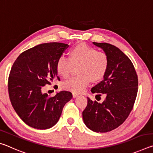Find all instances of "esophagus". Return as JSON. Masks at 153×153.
<instances>
[{
  "label": "esophagus",
  "instance_id": "obj_1",
  "mask_svg": "<svg viewBox=\"0 0 153 153\" xmlns=\"http://www.w3.org/2000/svg\"><path fill=\"white\" fill-rule=\"evenodd\" d=\"M77 96H78V94H77V93H75V92L72 93V97H73V98H76L77 97Z\"/></svg>",
  "mask_w": 153,
  "mask_h": 153
}]
</instances>
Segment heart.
I'll use <instances>...</instances> for the list:
<instances>
[{
  "mask_svg": "<svg viewBox=\"0 0 153 153\" xmlns=\"http://www.w3.org/2000/svg\"><path fill=\"white\" fill-rule=\"evenodd\" d=\"M108 55L104 52L84 44H80L71 48L69 57L59 56L56 62V71L63 77H67L74 66H78L79 76L71 77L63 83L65 90L78 93L88 86L91 79L98 81L105 76L108 67Z\"/></svg>",
  "mask_w": 153,
  "mask_h": 153,
  "instance_id": "b5f03b06",
  "label": "heart"
}]
</instances>
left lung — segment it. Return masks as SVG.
Wrapping results in <instances>:
<instances>
[{
  "mask_svg": "<svg viewBox=\"0 0 153 153\" xmlns=\"http://www.w3.org/2000/svg\"><path fill=\"white\" fill-rule=\"evenodd\" d=\"M93 44L103 49L109 63L104 79L91 92L107 97L102 103L88 98L82 117L90 129L103 133L118 128L128 118L138 93V79L133 63L120 48L105 42Z\"/></svg>",
  "mask_w": 153,
  "mask_h": 153,
  "instance_id": "left-lung-1",
  "label": "left lung"
}]
</instances>
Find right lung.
Masks as SVG:
<instances>
[{
    "label": "right lung",
    "mask_w": 153,
    "mask_h": 153,
    "mask_svg": "<svg viewBox=\"0 0 153 153\" xmlns=\"http://www.w3.org/2000/svg\"><path fill=\"white\" fill-rule=\"evenodd\" d=\"M68 46L61 42L41 44L23 52L13 65L8 79L10 100L19 117L32 128L46 129L55 125L72 98L68 91L54 97L42 93L43 86L60 80L56 62Z\"/></svg>",
    "instance_id": "1"
}]
</instances>
